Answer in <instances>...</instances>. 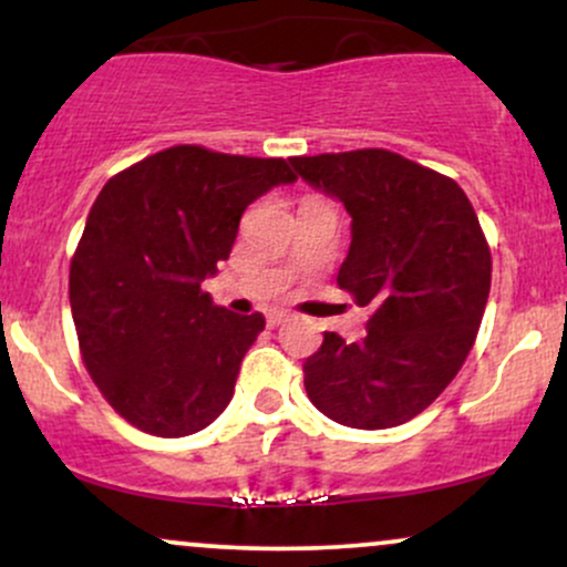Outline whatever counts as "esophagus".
Here are the masks:
<instances>
[{"instance_id":"34e87169","label":"esophagus","mask_w":567,"mask_h":567,"mask_svg":"<svg viewBox=\"0 0 567 567\" xmlns=\"http://www.w3.org/2000/svg\"><path fill=\"white\" fill-rule=\"evenodd\" d=\"M288 311H282V309H275V311H269V315H266V322H269V328H277V324H282V322H288Z\"/></svg>"}]
</instances>
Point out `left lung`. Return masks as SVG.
<instances>
[{
	"label": "left lung",
	"mask_w": 567,
	"mask_h": 567,
	"mask_svg": "<svg viewBox=\"0 0 567 567\" xmlns=\"http://www.w3.org/2000/svg\"><path fill=\"white\" fill-rule=\"evenodd\" d=\"M292 167L347 207L338 288L370 309L360 341L324 333L303 362L306 394L343 426L405 424L445 392L483 322L493 264L477 213L453 178L386 148Z\"/></svg>",
	"instance_id": "obj_1"
}]
</instances>
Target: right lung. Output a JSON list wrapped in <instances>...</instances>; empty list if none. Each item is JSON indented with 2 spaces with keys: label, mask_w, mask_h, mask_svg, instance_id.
<instances>
[{
  "label": "right lung",
  "mask_w": 567,
  "mask_h": 567,
  "mask_svg": "<svg viewBox=\"0 0 567 567\" xmlns=\"http://www.w3.org/2000/svg\"><path fill=\"white\" fill-rule=\"evenodd\" d=\"M285 159L171 146L106 181L71 258L82 362L103 400L154 437H186L224 413L264 317L213 303L245 207L292 184Z\"/></svg>",
  "instance_id": "obj_1"
}]
</instances>
